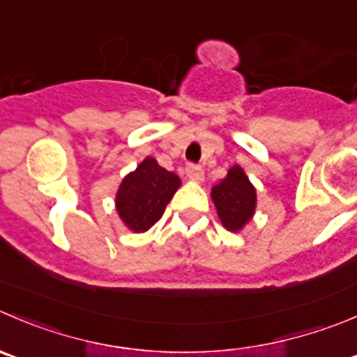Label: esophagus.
<instances>
[{
  "mask_svg": "<svg viewBox=\"0 0 357 357\" xmlns=\"http://www.w3.org/2000/svg\"><path fill=\"white\" fill-rule=\"evenodd\" d=\"M186 176H188L192 181L200 183L204 179V171H202V167H200V165L190 164V165H186Z\"/></svg>",
  "mask_w": 357,
  "mask_h": 357,
  "instance_id": "34e87169",
  "label": "esophagus"
}]
</instances>
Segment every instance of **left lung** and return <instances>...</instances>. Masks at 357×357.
Segmentation results:
<instances>
[{
  "label": "left lung",
  "mask_w": 357,
  "mask_h": 357,
  "mask_svg": "<svg viewBox=\"0 0 357 357\" xmlns=\"http://www.w3.org/2000/svg\"><path fill=\"white\" fill-rule=\"evenodd\" d=\"M211 199L216 206L218 218L230 231L242 230L255 214L256 190L238 165L228 169L227 178L213 186Z\"/></svg>",
  "instance_id": "1"
}]
</instances>
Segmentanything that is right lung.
Instances as JSON below:
<instances>
[{
  "mask_svg": "<svg viewBox=\"0 0 357 357\" xmlns=\"http://www.w3.org/2000/svg\"><path fill=\"white\" fill-rule=\"evenodd\" d=\"M179 186V176L165 171L155 158L146 157L120 183L115 199L116 213L129 230L136 234L150 230L160 220Z\"/></svg>",
  "mask_w": 357,
  "mask_h": 357,
  "instance_id": "right-lung-1",
  "label": "right lung"
}]
</instances>
